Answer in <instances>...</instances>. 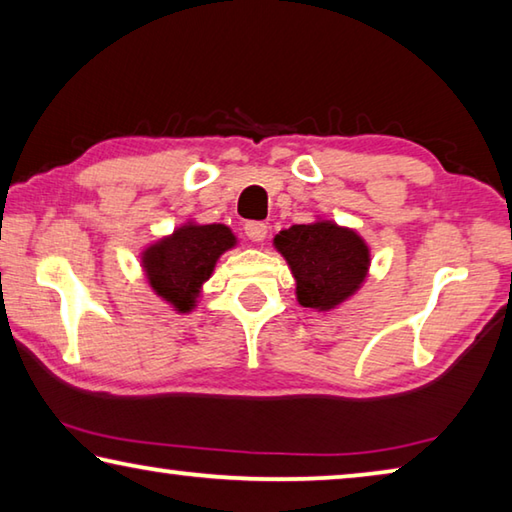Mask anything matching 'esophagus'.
Returning <instances> with one entry per match:
<instances>
[{"label":"esophagus","mask_w":512,"mask_h":512,"mask_svg":"<svg viewBox=\"0 0 512 512\" xmlns=\"http://www.w3.org/2000/svg\"><path fill=\"white\" fill-rule=\"evenodd\" d=\"M244 230H246V237H248L250 241H255V244H262V241L266 239L268 225L262 223V221H248V223L244 225Z\"/></svg>","instance_id":"obj_1"}]
</instances>
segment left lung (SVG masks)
Segmentation results:
<instances>
[{
  "label": "left lung",
  "instance_id": "8db88e82",
  "mask_svg": "<svg viewBox=\"0 0 512 512\" xmlns=\"http://www.w3.org/2000/svg\"><path fill=\"white\" fill-rule=\"evenodd\" d=\"M273 246L291 268L296 300L316 311H332L357 296L370 271L366 239L329 219L280 230Z\"/></svg>",
  "mask_w": 512,
  "mask_h": 512
}]
</instances>
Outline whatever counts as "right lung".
Instances as JSON below:
<instances>
[{"mask_svg": "<svg viewBox=\"0 0 512 512\" xmlns=\"http://www.w3.org/2000/svg\"><path fill=\"white\" fill-rule=\"evenodd\" d=\"M235 246L237 237L228 225L189 219L171 235L144 246L140 266L155 296L176 314H192L219 257Z\"/></svg>", "mask_w": 512, "mask_h": 512, "instance_id": "1", "label": "right lung"}]
</instances>
